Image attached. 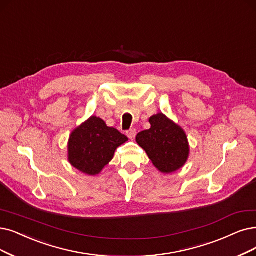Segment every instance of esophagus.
Here are the masks:
<instances>
[{
	"label": "esophagus",
	"instance_id": "34e87169",
	"mask_svg": "<svg viewBox=\"0 0 256 256\" xmlns=\"http://www.w3.org/2000/svg\"><path fill=\"white\" fill-rule=\"evenodd\" d=\"M126 134H127V136H128L130 140H134V138H136V129H134V128L129 129V130L126 132Z\"/></svg>",
	"mask_w": 256,
	"mask_h": 256
}]
</instances>
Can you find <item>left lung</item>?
Segmentation results:
<instances>
[{
	"label": "left lung",
	"mask_w": 256,
	"mask_h": 256,
	"mask_svg": "<svg viewBox=\"0 0 256 256\" xmlns=\"http://www.w3.org/2000/svg\"><path fill=\"white\" fill-rule=\"evenodd\" d=\"M149 122L150 129L136 136L138 144L160 172L170 173L182 168L189 156L185 132L162 114L151 116Z\"/></svg>",
	"instance_id": "1"
}]
</instances>
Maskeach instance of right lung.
<instances>
[{
  "mask_svg": "<svg viewBox=\"0 0 256 256\" xmlns=\"http://www.w3.org/2000/svg\"><path fill=\"white\" fill-rule=\"evenodd\" d=\"M127 140L126 136L108 127L103 120L91 116L71 134L68 158L80 171L96 176L112 160L116 149Z\"/></svg>",
  "mask_w": 256,
  "mask_h": 256,
  "instance_id": "1",
  "label": "right lung"
}]
</instances>
